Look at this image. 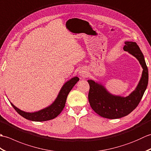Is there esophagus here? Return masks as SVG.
I'll list each match as a JSON object with an SVG mask.
<instances>
[{
	"label": "esophagus",
	"mask_w": 151,
	"mask_h": 151,
	"mask_svg": "<svg viewBox=\"0 0 151 151\" xmlns=\"http://www.w3.org/2000/svg\"><path fill=\"white\" fill-rule=\"evenodd\" d=\"M79 74L80 76H82V77H85V76H86V75H87V72H86V70H81Z\"/></svg>",
	"instance_id": "34e87169"
}]
</instances>
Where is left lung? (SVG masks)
I'll return each instance as SVG.
<instances>
[{"label":"left lung","mask_w":151,"mask_h":151,"mask_svg":"<svg viewBox=\"0 0 151 151\" xmlns=\"http://www.w3.org/2000/svg\"><path fill=\"white\" fill-rule=\"evenodd\" d=\"M124 43L123 50L135 56L143 69L142 78L135 90L126 97L114 96L109 93L102 86L91 80L88 81L89 85V104L94 111L104 118L118 119L131 113L138 106L148 84V68L139 46L136 42L131 41H126Z\"/></svg>","instance_id":"left-lung-1"}]
</instances>
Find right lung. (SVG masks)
<instances>
[{
    "label": "right lung",
    "mask_w": 151,
    "mask_h": 151,
    "mask_svg": "<svg viewBox=\"0 0 151 151\" xmlns=\"http://www.w3.org/2000/svg\"><path fill=\"white\" fill-rule=\"evenodd\" d=\"M78 81L79 78L78 77H74L70 79L69 81L67 82L63 85L60 91L56 101L53 102V104L50 106L39 111L34 112V113H27V112L19 110L13 104L11 103V104L19 115H21L22 117L27 119L33 121H45L52 119L56 117L62 112L65 107L67 95Z\"/></svg>",
    "instance_id": "right-lung-1"
}]
</instances>
